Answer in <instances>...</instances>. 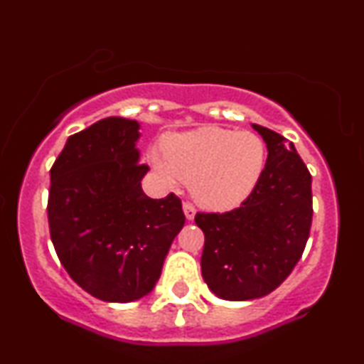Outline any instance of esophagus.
<instances>
[{"instance_id": "obj_1", "label": "esophagus", "mask_w": 364, "mask_h": 364, "mask_svg": "<svg viewBox=\"0 0 364 364\" xmlns=\"http://www.w3.org/2000/svg\"><path fill=\"white\" fill-rule=\"evenodd\" d=\"M183 210H185V215H186V219H188V220H193V217H195V214H196V210H195V207L191 205L190 202H185V203H183Z\"/></svg>"}]
</instances>
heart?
Masks as SVG:
<instances>
[{
  "label": "heart",
  "mask_w": 364,
  "mask_h": 364,
  "mask_svg": "<svg viewBox=\"0 0 364 364\" xmlns=\"http://www.w3.org/2000/svg\"><path fill=\"white\" fill-rule=\"evenodd\" d=\"M150 162L171 188L190 183L203 207L224 210L240 205L265 168V144L252 132L205 127L174 133L164 152L152 150Z\"/></svg>",
  "instance_id": "1"
}]
</instances>
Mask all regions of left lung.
<instances>
[{
  "instance_id": "left-lung-1",
  "label": "left lung",
  "mask_w": 364,
  "mask_h": 364,
  "mask_svg": "<svg viewBox=\"0 0 364 364\" xmlns=\"http://www.w3.org/2000/svg\"><path fill=\"white\" fill-rule=\"evenodd\" d=\"M253 128L269 150L257 186L235 210L195 215L205 235L202 277L228 301L277 289L301 258L311 228L310 171L282 135L260 124Z\"/></svg>"
}]
</instances>
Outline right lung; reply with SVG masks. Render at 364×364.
<instances>
[{"label": "right lung", "instance_id": "obj_1", "mask_svg": "<svg viewBox=\"0 0 364 364\" xmlns=\"http://www.w3.org/2000/svg\"><path fill=\"white\" fill-rule=\"evenodd\" d=\"M135 119L104 118L66 140L51 168L48 219L66 272L109 303L144 298L161 277L173 240L185 225L174 193L149 198L139 164Z\"/></svg>", "mask_w": 364, "mask_h": 364}]
</instances>
